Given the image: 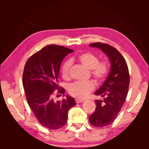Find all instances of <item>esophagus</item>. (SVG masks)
<instances>
[{
  "label": "esophagus",
  "instance_id": "1",
  "mask_svg": "<svg viewBox=\"0 0 149 149\" xmlns=\"http://www.w3.org/2000/svg\"><path fill=\"white\" fill-rule=\"evenodd\" d=\"M75 102H76L77 103H81V102H84V100L79 99H75Z\"/></svg>",
  "mask_w": 149,
  "mask_h": 149
}]
</instances>
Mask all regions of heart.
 <instances>
[{"label":"heart","mask_w":149,"mask_h":149,"mask_svg":"<svg viewBox=\"0 0 149 149\" xmlns=\"http://www.w3.org/2000/svg\"><path fill=\"white\" fill-rule=\"evenodd\" d=\"M68 60L64 62L61 68L62 76L65 79L70 77V70L72 61ZM77 60L81 64L91 70V74L97 81H102L107 77L109 72V65L107 62H99V58L91 52H85L77 57ZM95 89V84L91 81H76L70 84L68 91L70 95L77 98H85L90 92Z\"/></svg>","instance_id":"1"}]
</instances>
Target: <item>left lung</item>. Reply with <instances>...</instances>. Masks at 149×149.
<instances>
[{
	"instance_id": "1",
	"label": "left lung",
	"mask_w": 149,
	"mask_h": 149,
	"mask_svg": "<svg viewBox=\"0 0 149 149\" xmlns=\"http://www.w3.org/2000/svg\"><path fill=\"white\" fill-rule=\"evenodd\" d=\"M89 46L101 50L110 62L107 79L95 93L104 99L95 100L96 109L89 117L93 125L102 127L114 122L124 104L130 85L129 70L125 59L114 47L102 42H95Z\"/></svg>"
}]
</instances>
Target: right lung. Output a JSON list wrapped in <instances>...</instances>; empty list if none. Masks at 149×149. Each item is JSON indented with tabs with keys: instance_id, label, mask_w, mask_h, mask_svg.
Wrapping results in <instances>:
<instances>
[{
	"instance_id": "right-lung-1",
	"label": "right lung",
	"mask_w": 149,
	"mask_h": 149,
	"mask_svg": "<svg viewBox=\"0 0 149 149\" xmlns=\"http://www.w3.org/2000/svg\"><path fill=\"white\" fill-rule=\"evenodd\" d=\"M74 50L63 46L50 45L37 52L25 65L23 86L27 101L38 122L49 130H58L66 124L68 113L76 104L69 95L62 101L52 99L54 91L64 95L58 85L60 64ZM62 88V87H61Z\"/></svg>"
}]
</instances>
